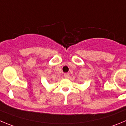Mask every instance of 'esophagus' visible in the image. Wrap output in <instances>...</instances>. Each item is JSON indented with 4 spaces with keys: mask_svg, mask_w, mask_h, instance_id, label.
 Here are the masks:
<instances>
[{
    "mask_svg": "<svg viewBox=\"0 0 126 126\" xmlns=\"http://www.w3.org/2000/svg\"><path fill=\"white\" fill-rule=\"evenodd\" d=\"M64 76L65 78H68L70 77V74L69 73H64Z\"/></svg>",
    "mask_w": 126,
    "mask_h": 126,
    "instance_id": "34e87169",
    "label": "esophagus"
}]
</instances>
